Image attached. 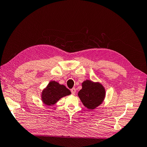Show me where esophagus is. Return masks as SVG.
<instances>
[{
    "mask_svg": "<svg viewBox=\"0 0 147 147\" xmlns=\"http://www.w3.org/2000/svg\"><path fill=\"white\" fill-rule=\"evenodd\" d=\"M71 92H72V94L73 95H75V92H76V89H75V88H73L72 89H71Z\"/></svg>",
    "mask_w": 147,
    "mask_h": 147,
    "instance_id": "1",
    "label": "esophagus"
}]
</instances>
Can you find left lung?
I'll list each match as a JSON object with an SVG mask.
<instances>
[{"instance_id": "obj_1", "label": "left lung", "mask_w": 147, "mask_h": 147, "mask_svg": "<svg viewBox=\"0 0 147 147\" xmlns=\"http://www.w3.org/2000/svg\"><path fill=\"white\" fill-rule=\"evenodd\" d=\"M82 89L78 93L84 107L94 110L103 102L105 97V90L102 84L86 80L82 83Z\"/></svg>"}]
</instances>
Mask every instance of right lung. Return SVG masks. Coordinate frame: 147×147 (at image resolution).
Masks as SVG:
<instances>
[{"label": "right lung", "instance_id": "add662e5", "mask_svg": "<svg viewBox=\"0 0 147 147\" xmlns=\"http://www.w3.org/2000/svg\"><path fill=\"white\" fill-rule=\"evenodd\" d=\"M70 94V91L63 84H60L55 81H51L43 90L41 99L44 104L51 106L55 104L62 97Z\"/></svg>", "mask_w": 147, "mask_h": 147}]
</instances>
